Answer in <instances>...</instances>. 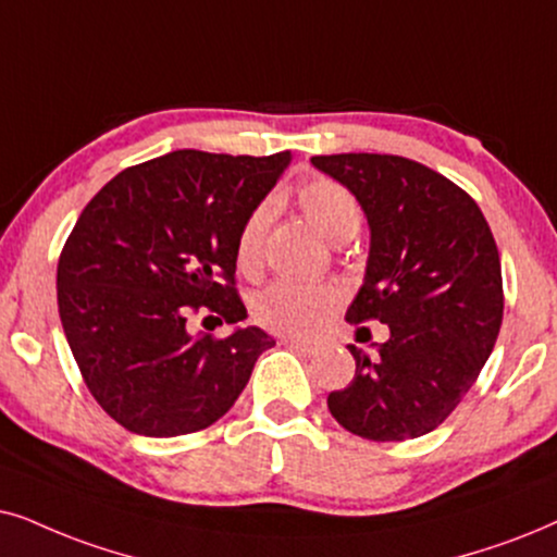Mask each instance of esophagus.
<instances>
[{
	"mask_svg": "<svg viewBox=\"0 0 557 557\" xmlns=\"http://www.w3.org/2000/svg\"><path fill=\"white\" fill-rule=\"evenodd\" d=\"M285 347H290L295 351H300V355L311 357V355H319L323 344L315 342V339H293V336H287V339H283Z\"/></svg>",
	"mask_w": 557,
	"mask_h": 557,
	"instance_id": "obj_1",
	"label": "esophagus"
}]
</instances>
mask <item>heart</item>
<instances>
[{
  "label": "heart",
  "mask_w": 557,
  "mask_h": 557,
  "mask_svg": "<svg viewBox=\"0 0 557 557\" xmlns=\"http://www.w3.org/2000/svg\"><path fill=\"white\" fill-rule=\"evenodd\" d=\"M298 206L323 238L339 244L355 236L362 223V206L342 182L313 177L298 187ZM272 206L259 202L244 218L236 236V267L244 274H257L262 267V244L270 226ZM339 287L329 283H300V280H274L255 298V319L259 326L283 336H311L331 313L339 308Z\"/></svg>",
  "instance_id": "heart-1"
}]
</instances>
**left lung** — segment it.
Masks as SVG:
<instances>
[{
  "label": "left lung",
  "instance_id": "1",
  "mask_svg": "<svg viewBox=\"0 0 557 557\" xmlns=\"http://www.w3.org/2000/svg\"><path fill=\"white\" fill-rule=\"evenodd\" d=\"M311 161L368 215V270L347 321L391 329L370 355L349 344L355 377L329 393V411L364 440H417L455 411L496 344L504 285L494 234L466 189L419 161L391 153Z\"/></svg>",
  "mask_w": 557,
  "mask_h": 557
}]
</instances>
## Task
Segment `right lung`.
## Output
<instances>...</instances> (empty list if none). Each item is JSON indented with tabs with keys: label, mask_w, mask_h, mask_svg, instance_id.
Returning <instances> with one entry per match:
<instances>
[{
	"label": "right lung",
	"mask_w": 557,
	"mask_h": 557,
	"mask_svg": "<svg viewBox=\"0 0 557 557\" xmlns=\"http://www.w3.org/2000/svg\"><path fill=\"white\" fill-rule=\"evenodd\" d=\"M290 164V151L228 157L195 149L123 169L82 210L55 290L69 347L97 404L144 436L215 424L274 347L246 326L189 334L202 306L238 323L236 236ZM210 319V315H208Z\"/></svg>",
	"instance_id": "add662e5"
}]
</instances>
